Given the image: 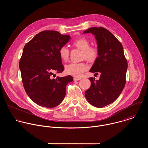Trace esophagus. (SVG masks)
Masks as SVG:
<instances>
[{
  "mask_svg": "<svg viewBox=\"0 0 148 148\" xmlns=\"http://www.w3.org/2000/svg\"><path fill=\"white\" fill-rule=\"evenodd\" d=\"M73 80H74L75 81H77V80H81V79H80V78H78V77H75L73 78Z\"/></svg>",
  "mask_w": 148,
  "mask_h": 148,
  "instance_id": "obj_1",
  "label": "esophagus"
}]
</instances>
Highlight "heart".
I'll list each match as a JSON object with an SVG mask.
<instances>
[{"label":"heart","instance_id":"heart-1","mask_svg":"<svg viewBox=\"0 0 148 148\" xmlns=\"http://www.w3.org/2000/svg\"><path fill=\"white\" fill-rule=\"evenodd\" d=\"M89 41L84 37H80L75 39L72 45L82 50V58L85 59L89 62H94L99 56V49L95 45H89ZM60 58L63 61L68 60L69 56V51L65 46L62 47L59 50ZM88 66L87 64L81 63H71L65 65V71L68 75L76 77H80L83 73L87 71Z\"/></svg>","mask_w":148,"mask_h":148}]
</instances>
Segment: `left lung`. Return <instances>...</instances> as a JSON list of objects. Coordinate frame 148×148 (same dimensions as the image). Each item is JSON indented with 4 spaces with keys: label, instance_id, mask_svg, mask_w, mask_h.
Instances as JSON below:
<instances>
[{
    "label": "left lung",
    "instance_id": "8db88e82",
    "mask_svg": "<svg viewBox=\"0 0 148 148\" xmlns=\"http://www.w3.org/2000/svg\"><path fill=\"white\" fill-rule=\"evenodd\" d=\"M95 35L99 56L89 71L101 73L100 79L89 77L90 88L85 92L87 101L97 108L113 103L120 96L126 84L127 62L121 43L105 28L92 27L84 32Z\"/></svg>",
    "mask_w": 148,
    "mask_h": 148
}]
</instances>
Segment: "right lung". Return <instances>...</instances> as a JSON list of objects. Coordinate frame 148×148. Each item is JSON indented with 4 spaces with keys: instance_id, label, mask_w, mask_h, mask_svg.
<instances>
[{
    "instance_id": "add662e5",
    "label": "right lung",
    "mask_w": 148,
    "mask_h": 148,
    "mask_svg": "<svg viewBox=\"0 0 148 148\" xmlns=\"http://www.w3.org/2000/svg\"><path fill=\"white\" fill-rule=\"evenodd\" d=\"M71 39L56 31H43L27 42L19 62L24 88L38 106L53 108L59 105L66 93V86L73 81L68 75L53 79V72L64 70L59 49Z\"/></svg>"
}]
</instances>
